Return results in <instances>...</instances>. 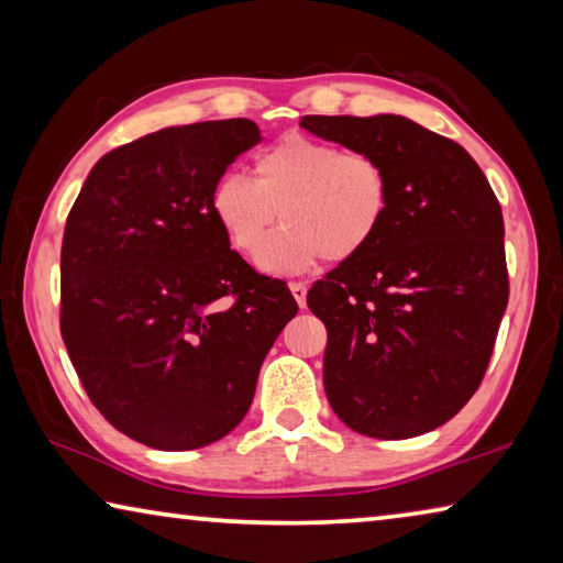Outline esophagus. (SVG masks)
<instances>
[{
    "label": "esophagus",
    "mask_w": 563,
    "mask_h": 563,
    "mask_svg": "<svg viewBox=\"0 0 563 563\" xmlns=\"http://www.w3.org/2000/svg\"><path fill=\"white\" fill-rule=\"evenodd\" d=\"M290 292H292V298L298 300L300 308H305V298H308V288H305L302 283H290Z\"/></svg>",
    "instance_id": "34e87169"
}]
</instances>
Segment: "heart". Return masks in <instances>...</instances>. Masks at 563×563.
Masks as SVG:
<instances>
[{
  "label": "heart",
  "instance_id": "b5f03b06",
  "mask_svg": "<svg viewBox=\"0 0 563 563\" xmlns=\"http://www.w3.org/2000/svg\"><path fill=\"white\" fill-rule=\"evenodd\" d=\"M211 211L245 255H257L280 214L286 228L264 242L258 265L275 275L305 273L322 258L345 263L367 251L389 211V178L373 154L288 133L255 158V180L218 178Z\"/></svg>",
  "mask_w": 563,
  "mask_h": 563
}]
</instances>
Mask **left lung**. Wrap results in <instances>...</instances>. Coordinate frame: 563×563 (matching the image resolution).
I'll return each instance as SVG.
<instances>
[{
    "label": "left lung",
    "instance_id": "8db88e82",
    "mask_svg": "<svg viewBox=\"0 0 563 563\" xmlns=\"http://www.w3.org/2000/svg\"><path fill=\"white\" fill-rule=\"evenodd\" d=\"M300 126L373 154L389 178L375 241L308 292L328 328L330 407L377 440L437 430L479 387L507 310L497 196L456 141L405 117H302Z\"/></svg>",
    "mask_w": 563,
    "mask_h": 563
}]
</instances>
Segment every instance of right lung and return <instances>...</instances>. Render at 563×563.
<instances>
[{
    "mask_svg": "<svg viewBox=\"0 0 563 563\" xmlns=\"http://www.w3.org/2000/svg\"><path fill=\"white\" fill-rule=\"evenodd\" d=\"M258 141L247 119L148 133L99 158L66 218V352L107 422L154 450L235 430L298 312L288 285L231 251L211 211L218 178Z\"/></svg>",
    "mask_w": 563,
    "mask_h": 563,
    "instance_id": "obj_1",
    "label": "right lung"
}]
</instances>
